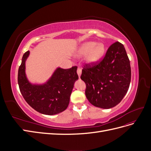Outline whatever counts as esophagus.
<instances>
[{"mask_svg": "<svg viewBox=\"0 0 151 151\" xmlns=\"http://www.w3.org/2000/svg\"><path fill=\"white\" fill-rule=\"evenodd\" d=\"M81 72H82L81 68L80 67H78V68H77V74H78V76H79V77H80V76H81Z\"/></svg>", "mask_w": 151, "mask_h": 151, "instance_id": "esophagus-1", "label": "esophagus"}]
</instances>
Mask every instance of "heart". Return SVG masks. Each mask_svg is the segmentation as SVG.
<instances>
[{
    "instance_id": "obj_1",
    "label": "heart",
    "mask_w": 151,
    "mask_h": 151,
    "mask_svg": "<svg viewBox=\"0 0 151 151\" xmlns=\"http://www.w3.org/2000/svg\"><path fill=\"white\" fill-rule=\"evenodd\" d=\"M104 52V47L103 44H97L95 42H88L84 44L82 47L80 53L87 54L88 55V60L89 62L94 63L101 57Z\"/></svg>"
}]
</instances>
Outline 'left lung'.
<instances>
[{
	"label": "left lung",
	"instance_id": "1",
	"mask_svg": "<svg viewBox=\"0 0 151 151\" xmlns=\"http://www.w3.org/2000/svg\"><path fill=\"white\" fill-rule=\"evenodd\" d=\"M83 68L81 79L86 85V96L91 104L109 109L122 101L131 81L130 60L123 44L113 43L102 59L85 63Z\"/></svg>",
	"mask_w": 151,
	"mask_h": 151
}]
</instances>
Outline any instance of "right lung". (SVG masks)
<instances>
[{
  "mask_svg": "<svg viewBox=\"0 0 151 151\" xmlns=\"http://www.w3.org/2000/svg\"><path fill=\"white\" fill-rule=\"evenodd\" d=\"M29 52L24 53L19 67L17 82L21 93L31 107L44 115H53L67 109L74 82L78 79L77 66L68 69L58 68L46 84L32 85L25 74V61Z\"/></svg>",
  "mask_w": 151,
  "mask_h": 151,
  "instance_id": "add662e5",
  "label": "right lung"
}]
</instances>
